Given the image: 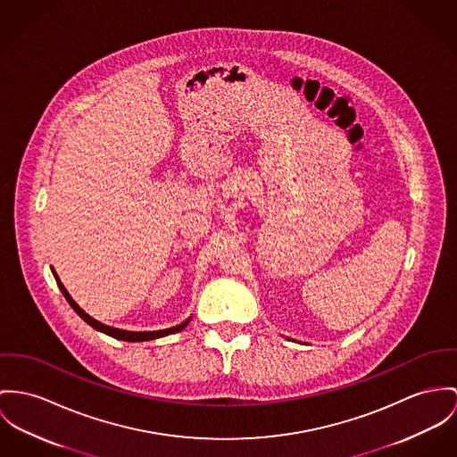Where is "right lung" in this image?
Here are the masks:
<instances>
[{
    "label": "right lung",
    "mask_w": 457,
    "mask_h": 457,
    "mask_svg": "<svg viewBox=\"0 0 457 457\" xmlns=\"http://www.w3.org/2000/svg\"><path fill=\"white\" fill-rule=\"evenodd\" d=\"M52 273H54V277H55V280H57V285H59V288H61V292L64 294V297H66V301L70 303L71 308L78 313V315L81 316L90 327H94L96 330H99V332H103L105 336H111V337H114V339H120V341H127V343H141V341H153V339H158V337H165V336H169V334H176V332H180L189 321H191V316L187 318V320H184L180 325H176V327H170V328H163V330H153V332H130V330H123V328H114V327H109V325H104V323H101V321H97L96 318H92V316L88 315V313H85L76 303H74V299L71 297L70 292L66 290V287L62 285V281L59 280V277H57V273H55V270L52 268Z\"/></svg>",
    "instance_id": "right-lung-1"
}]
</instances>
